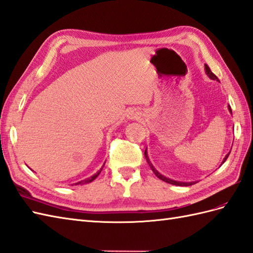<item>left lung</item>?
<instances>
[{
  "mask_svg": "<svg viewBox=\"0 0 253 253\" xmlns=\"http://www.w3.org/2000/svg\"><path fill=\"white\" fill-rule=\"evenodd\" d=\"M205 73H206V75H207L209 78H211V79H212V80H214V79H215V80H218V77L215 76L214 74L211 71V69H209L207 64H205ZM229 110H230V113L232 114V109H231L230 105H229ZM230 152H231V151H230ZM230 152L227 153V155L224 157L223 161H222V164L226 161V159H227V157H229ZM145 158H146V160H147L148 164H149L150 169H152L153 173L156 174V176L159 178V179H161V180H163V181H165V182H168V183H170V184H175V186H180V187H188V186H192V184L196 183V181H191V182H181V181H176V180H173V179H169V178L163 176L162 174H160L159 171L155 169V166H153V165H152V163L150 162V159H149V157H148V153H147V148H146V150H145ZM222 164H221V165H222Z\"/></svg>",
  "mask_w": 253,
  "mask_h": 253,
  "instance_id": "obj_1",
  "label": "left lung"
}]
</instances>
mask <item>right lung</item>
Wrapping results in <instances>:
<instances>
[{"instance_id": "add662e5", "label": "right lung", "mask_w": 253, "mask_h": 253, "mask_svg": "<svg viewBox=\"0 0 253 253\" xmlns=\"http://www.w3.org/2000/svg\"><path fill=\"white\" fill-rule=\"evenodd\" d=\"M106 162V161H105ZM104 165H105V163H104L103 164V166H102V169H100V170H97L96 171V173L94 174V175H92L91 177H89V178H87V179H84V180H82V181H78V182H75V183H74V184H72V186H79V184H80V186H83V184H85V183H90V182H92V181H93L94 179H95V178L98 176V175H100V173H101V171H102V169H103V168H104Z\"/></svg>"}]
</instances>
